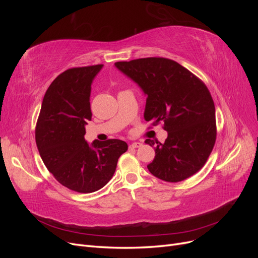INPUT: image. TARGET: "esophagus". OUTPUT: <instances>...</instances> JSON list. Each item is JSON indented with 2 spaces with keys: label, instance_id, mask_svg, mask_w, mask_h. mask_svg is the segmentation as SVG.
Masks as SVG:
<instances>
[{
  "label": "esophagus",
  "instance_id": "1",
  "mask_svg": "<svg viewBox=\"0 0 258 258\" xmlns=\"http://www.w3.org/2000/svg\"><path fill=\"white\" fill-rule=\"evenodd\" d=\"M142 146V143L141 142H134L130 144V148H138V147H141Z\"/></svg>",
  "mask_w": 258,
  "mask_h": 258
}]
</instances>
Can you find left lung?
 Returning <instances> with one entry per match:
<instances>
[{"label": "left lung", "instance_id": "left-lung-1", "mask_svg": "<svg viewBox=\"0 0 258 258\" xmlns=\"http://www.w3.org/2000/svg\"><path fill=\"white\" fill-rule=\"evenodd\" d=\"M115 67L145 93V120L152 121L153 126L162 121L168 132L165 143L155 147V158L147 166L148 171L171 183L197 173L216 140L215 106L206 84L167 58L120 61ZM145 143L155 144L151 139Z\"/></svg>", "mask_w": 258, "mask_h": 258}]
</instances>
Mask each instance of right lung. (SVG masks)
<instances>
[{
	"label": "right lung",
	"instance_id": "add662e5",
	"mask_svg": "<svg viewBox=\"0 0 258 258\" xmlns=\"http://www.w3.org/2000/svg\"><path fill=\"white\" fill-rule=\"evenodd\" d=\"M103 64L72 68L58 75L46 91L35 128L37 150L57 181L77 192L97 191L112 178L124 141H85L91 120V84Z\"/></svg>",
	"mask_w": 258,
	"mask_h": 258
}]
</instances>
